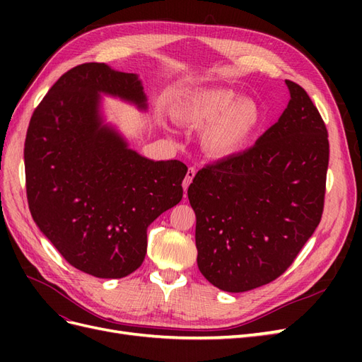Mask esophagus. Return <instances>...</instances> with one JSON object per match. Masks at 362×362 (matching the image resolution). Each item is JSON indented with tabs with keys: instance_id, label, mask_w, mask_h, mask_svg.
Returning a JSON list of instances; mask_svg holds the SVG:
<instances>
[{
	"instance_id": "esophagus-1",
	"label": "esophagus",
	"mask_w": 362,
	"mask_h": 362,
	"mask_svg": "<svg viewBox=\"0 0 362 362\" xmlns=\"http://www.w3.org/2000/svg\"><path fill=\"white\" fill-rule=\"evenodd\" d=\"M194 175H196V168H189L187 175H185V178H184V181H182V189H184V192H187L189 185L192 184V181H193V178H194Z\"/></svg>"
}]
</instances>
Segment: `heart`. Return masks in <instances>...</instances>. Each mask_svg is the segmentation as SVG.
<instances>
[{
  "label": "heart",
  "mask_w": 362,
  "mask_h": 362,
  "mask_svg": "<svg viewBox=\"0 0 362 362\" xmlns=\"http://www.w3.org/2000/svg\"><path fill=\"white\" fill-rule=\"evenodd\" d=\"M172 113L182 125H205L201 144L211 157H228L242 151L262 122L259 105L250 98H238L229 89L187 93L173 105Z\"/></svg>",
  "instance_id": "b5f03b06"
}]
</instances>
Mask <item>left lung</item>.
I'll use <instances>...</instances> for the list:
<instances>
[{"label": "left lung", "mask_w": 362, "mask_h": 362, "mask_svg": "<svg viewBox=\"0 0 362 362\" xmlns=\"http://www.w3.org/2000/svg\"><path fill=\"white\" fill-rule=\"evenodd\" d=\"M279 120L242 154L202 168L187 190L198 267L214 287L242 293L275 281L319 226L329 140L299 84Z\"/></svg>", "instance_id": "left-lung-1"}]
</instances>
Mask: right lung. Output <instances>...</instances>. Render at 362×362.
<instances>
[{
  "mask_svg": "<svg viewBox=\"0 0 362 362\" xmlns=\"http://www.w3.org/2000/svg\"><path fill=\"white\" fill-rule=\"evenodd\" d=\"M100 92L146 108L137 75L104 63L64 72L35 108L24 161L27 199L40 231L71 266L124 278L146 255V229L182 198L187 166L127 148L98 115Z\"/></svg>",
  "mask_w": 362,
  "mask_h": 362,
  "instance_id": "add662e5",
  "label": "right lung"
}]
</instances>
